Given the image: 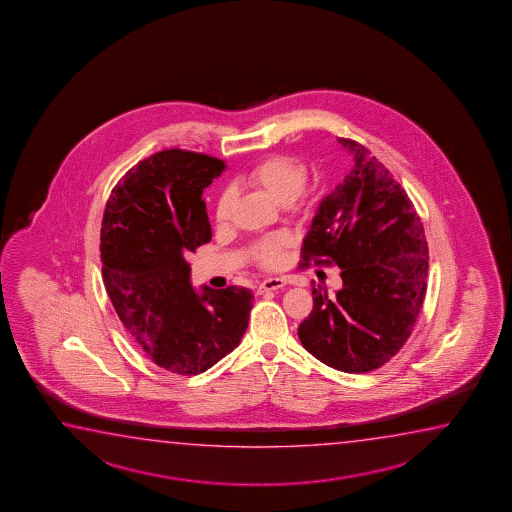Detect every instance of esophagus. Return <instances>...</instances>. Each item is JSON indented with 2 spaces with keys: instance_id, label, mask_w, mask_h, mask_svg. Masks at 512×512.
Listing matches in <instances>:
<instances>
[{
  "instance_id": "1",
  "label": "esophagus",
  "mask_w": 512,
  "mask_h": 512,
  "mask_svg": "<svg viewBox=\"0 0 512 512\" xmlns=\"http://www.w3.org/2000/svg\"><path fill=\"white\" fill-rule=\"evenodd\" d=\"M284 285H287V280L285 278H268V280H264L262 284L259 285V292L264 291H276V289H282Z\"/></svg>"
}]
</instances>
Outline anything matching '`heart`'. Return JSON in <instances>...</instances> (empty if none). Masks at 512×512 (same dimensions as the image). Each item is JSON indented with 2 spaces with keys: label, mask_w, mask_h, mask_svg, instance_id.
<instances>
[{
  "label": "heart",
  "mask_w": 512,
  "mask_h": 512,
  "mask_svg": "<svg viewBox=\"0 0 512 512\" xmlns=\"http://www.w3.org/2000/svg\"><path fill=\"white\" fill-rule=\"evenodd\" d=\"M246 181L255 188L262 189L266 195L278 204H289L301 195L307 184V168L292 156H268L246 172ZM236 202V193L232 189H223L214 205V220L223 225L230 220L232 207ZM292 237L287 232H276L271 236L257 239L250 248L253 262L264 269H275L284 262L285 248H289Z\"/></svg>",
  "instance_id": "obj_1"
}]
</instances>
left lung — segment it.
<instances>
[{
	"label": "left lung",
	"instance_id": "left-lung-1",
	"mask_svg": "<svg viewBox=\"0 0 512 512\" xmlns=\"http://www.w3.org/2000/svg\"><path fill=\"white\" fill-rule=\"evenodd\" d=\"M354 163L319 204L303 241V266L337 264L342 289L317 287L314 310L299 324L308 353L328 367L362 374L401 351L427 289L424 225L399 182L354 140L339 138Z\"/></svg>",
	"mask_w": 512,
	"mask_h": 512
}]
</instances>
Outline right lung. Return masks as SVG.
I'll list each match as a JSON object with an SVG mask.
<instances>
[{"label":"right lung","instance_id":"obj_1","mask_svg":"<svg viewBox=\"0 0 512 512\" xmlns=\"http://www.w3.org/2000/svg\"><path fill=\"white\" fill-rule=\"evenodd\" d=\"M220 159L170 149L133 166L111 191L101 228L104 287L118 319L152 362L195 376L239 346L253 294L202 287L186 257L211 241L204 189Z\"/></svg>","mask_w":512,"mask_h":512}]
</instances>
